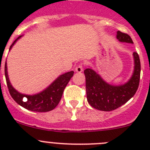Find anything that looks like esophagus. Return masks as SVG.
<instances>
[{"label": "esophagus", "mask_w": 150, "mask_h": 150, "mask_svg": "<svg viewBox=\"0 0 150 150\" xmlns=\"http://www.w3.org/2000/svg\"><path fill=\"white\" fill-rule=\"evenodd\" d=\"M83 66L81 64H79L75 67V71L77 72H83Z\"/></svg>", "instance_id": "34e87169"}]
</instances>
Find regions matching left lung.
<instances>
[{"label": "left lung", "instance_id": "left-lung-1", "mask_svg": "<svg viewBox=\"0 0 150 150\" xmlns=\"http://www.w3.org/2000/svg\"><path fill=\"white\" fill-rule=\"evenodd\" d=\"M117 39L120 42L134 43L128 34L120 31L117 32ZM133 55L134 73L126 83L120 86L107 83L91 68L85 69L86 96L88 102L92 107L102 111H112L123 105L134 96L139 85L141 64L139 54L134 52Z\"/></svg>", "mask_w": 150, "mask_h": 150}]
</instances>
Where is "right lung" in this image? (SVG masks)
<instances>
[{
	"label": "right lung",
	"mask_w": 150,
	"mask_h": 150,
	"mask_svg": "<svg viewBox=\"0 0 150 150\" xmlns=\"http://www.w3.org/2000/svg\"><path fill=\"white\" fill-rule=\"evenodd\" d=\"M21 37L22 35L18 37L13 41L11 46H10L9 50H11L12 46ZM73 71L66 72L57 78L47 88L40 93L35 95H25L18 92L11 86L8 79L6 62L5 63L6 80L7 86H8L11 97L16 103L19 104L24 108L30 111L38 112L51 111L58 105L61 100L64 88L69 83V80L73 76Z\"/></svg>",
	"instance_id": "right-lung-1"
}]
</instances>
